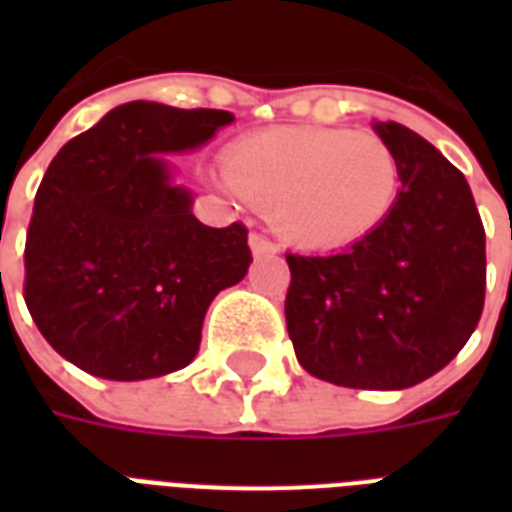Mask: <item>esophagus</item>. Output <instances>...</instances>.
I'll return each mask as SVG.
<instances>
[{"instance_id":"1","label":"esophagus","mask_w":512,"mask_h":512,"mask_svg":"<svg viewBox=\"0 0 512 512\" xmlns=\"http://www.w3.org/2000/svg\"><path fill=\"white\" fill-rule=\"evenodd\" d=\"M249 247H252V252L255 255H273L276 252V244H273L265 233H249Z\"/></svg>"}]
</instances>
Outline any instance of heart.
<instances>
[{
    "instance_id": "b5f03b06",
    "label": "heart",
    "mask_w": 512,
    "mask_h": 512,
    "mask_svg": "<svg viewBox=\"0 0 512 512\" xmlns=\"http://www.w3.org/2000/svg\"><path fill=\"white\" fill-rule=\"evenodd\" d=\"M233 191L260 207L284 239L335 249L390 212L401 185L393 148L353 130H284L239 140L225 156Z\"/></svg>"
}]
</instances>
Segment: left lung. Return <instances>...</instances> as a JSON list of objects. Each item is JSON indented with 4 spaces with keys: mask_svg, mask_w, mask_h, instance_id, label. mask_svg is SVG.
<instances>
[{
    "mask_svg": "<svg viewBox=\"0 0 512 512\" xmlns=\"http://www.w3.org/2000/svg\"><path fill=\"white\" fill-rule=\"evenodd\" d=\"M374 130L401 167L396 204L340 252H289L284 316L305 372L401 390L444 369L478 327L486 233L468 180L436 146L398 122Z\"/></svg>",
    "mask_w": 512,
    "mask_h": 512,
    "instance_id": "1",
    "label": "left lung"
}]
</instances>
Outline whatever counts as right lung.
Returning a JSON list of instances; mask_svg holds the SVG:
<instances>
[{"label":"right lung","instance_id":"obj_1","mask_svg":"<svg viewBox=\"0 0 512 512\" xmlns=\"http://www.w3.org/2000/svg\"><path fill=\"white\" fill-rule=\"evenodd\" d=\"M233 114L132 100L60 148L28 223L23 300L60 356L103 380L191 364L220 289L244 279L247 225L209 228L156 154L207 143Z\"/></svg>","mask_w":512,"mask_h":512}]
</instances>
